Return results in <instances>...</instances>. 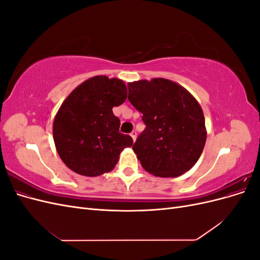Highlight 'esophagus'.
Listing matches in <instances>:
<instances>
[{"label":"esophagus","mask_w":260,"mask_h":260,"mask_svg":"<svg viewBox=\"0 0 260 260\" xmlns=\"http://www.w3.org/2000/svg\"><path fill=\"white\" fill-rule=\"evenodd\" d=\"M130 137L132 138V140H133V142H135V141L137 140V132H136V131H132V132L130 133Z\"/></svg>","instance_id":"obj_1"}]
</instances>
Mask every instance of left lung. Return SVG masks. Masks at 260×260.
Listing matches in <instances>:
<instances>
[{
  "mask_svg": "<svg viewBox=\"0 0 260 260\" xmlns=\"http://www.w3.org/2000/svg\"><path fill=\"white\" fill-rule=\"evenodd\" d=\"M128 89L130 103L146 124L132 147L142 167L164 178L190 170L207 138L199 102L182 85L164 78L129 82Z\"/></svg>",
  "mask_w": 260,
  "mask_h": 260,
  "instance_id": "1",
  "label": "left lung"
}]
</instances>
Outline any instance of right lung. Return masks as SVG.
Listing matches in <instances>:
<instances>
[{"mask_svg":"<svg viewBox=\"0 0 260 260\" xmlns=\"http://www.w3.org/2000/svg\"><path fill=\"white\" fill-rule=\"evenodd\" d=\"M124 82L95 76L85 80L62 102L53 122L56 151L66 166L85 177L112 171L130 136L119 132L120 120L113 107L127 99Z\"/></svg>","mask_w":260,"mask_h":260,"instance_id":"1","label":"right lung"}]
</instances>
